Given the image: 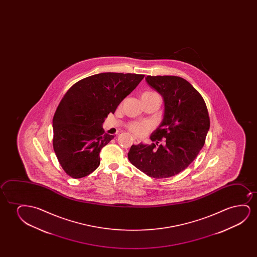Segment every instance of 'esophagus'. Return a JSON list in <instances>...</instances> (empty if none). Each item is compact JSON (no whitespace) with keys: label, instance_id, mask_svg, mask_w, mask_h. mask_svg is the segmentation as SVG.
I'll list each match as a JSON object with an SVG mask.
<instances>
[{"label":"esophagus","instance_id":"1","mask_svg":"<svg viewBox=\"0 0 257 257\" xmlns=\"http://www.w3.org/2000/svg\"><path fill=\"white\" fill-rule=\"evenodd\" d=\"M132 139H133V141H134V144H139L140 142H141V141H140V139H138L137 137H132Z\"/></svg>","mask_w":257,"mask_h":257}]
</instances>
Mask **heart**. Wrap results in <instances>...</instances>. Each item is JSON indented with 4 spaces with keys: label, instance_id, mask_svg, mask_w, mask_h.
Masks as SVG:
<instances>
[{
    "label": "heart",
    "instance_id": "1",
    "mask_svg": "<svg viewBox=\"0 0 257 257\" xmlns=\"http://www.w3.org/2000/svg\"><path fill=\"white\" fill-rule=\"evenodd\" d=\"M145 94H153L152 92H147ZM129 129L132 131L134 134L139 135V136H143L149 129H150V124L148 123H132Z\"/></svg>",
    "mask_w": 257,
    "mask_h": 257
}]
</instances>
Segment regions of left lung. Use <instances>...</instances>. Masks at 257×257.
I'll list each match as a JSON object with an SVG mask.
<instances>
[{
    "label": "left lung",
    "instance_id": "left-lung-1",
    "mask_svg": "<svg viewBox=\"0 0 257 257\" xmlns=\"http://www.w3.org/2000/svg\"><path fill=\"white\" fill-rule=\"evenodd\" d=\"M162 95L164 115L152 133L151 145H133L128 159L147 176L169 178L186 169L204 147L210 128L207 107L189 81L173 75L146 77Z\"/></svg>",
    "mask_w": 257,
    "mask_h": 257
}]
</instances>
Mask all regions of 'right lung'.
Segmentation results:
<instances>
[{"label":"right lung","mask_w":257,"mask_h":257,"mask_svg":"<svg viewBox=\"0 0 257 257\" xmlns=\"http://www.w3.org/2000/svg\"><path fill=\"white\" fill-rule=\"evenodd\" d=\"M144 74L101 73L73 85L53 116V149L62 169L73 178L95 171L100 151L113 135L102 123L109 113L133 92Z\"/></svg>","instance_id":"add662e5"}]
</instances>
